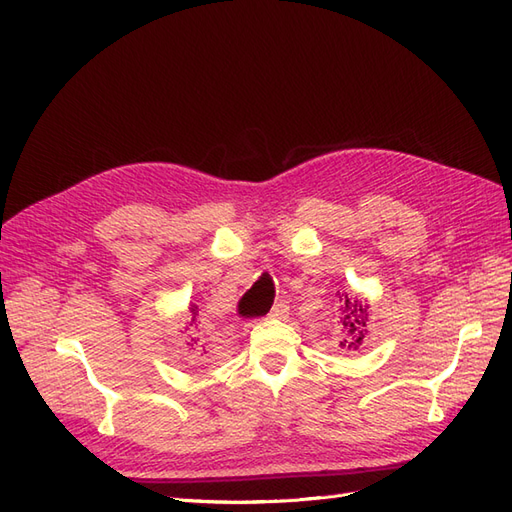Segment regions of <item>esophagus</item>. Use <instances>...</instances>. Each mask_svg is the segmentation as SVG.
<instances>
[{
	"label": "esophagus",
	"mask_w": 512,
	"mask_h": 512,
	"mask_svg": "<svg viewBox=\"0 0 512 512\" xmlns=\"http://www.w3.org/2000/svg\"><path fill=\"white\" fill-rule=\"evenodd\" d=\"M286 314H288V303L280 301V303H275V305H273L269 318H284Z\"/></svg>",
	"instance_id": "esophagus-1"
}]
</instances>
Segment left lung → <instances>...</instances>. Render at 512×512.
<instances>
[{"label": "left lung", "instance_id": "left-lung-1", "mask_svg": "<svg viewBox=\"0 0 512 512\" xmlns=\"http://www.w3.org/2000/svg\"><path fill=\"white\" fill-rule=\"evenodd\" d=\"M342 305H339V320H337V327L339 333H342V342L339 346L348 348V350H359V346L363 344V337L367 333V305L359 299H352L348 294H344Z\"/></svg>", "mask_w": 512, "mask_h": 512}]
</instances>
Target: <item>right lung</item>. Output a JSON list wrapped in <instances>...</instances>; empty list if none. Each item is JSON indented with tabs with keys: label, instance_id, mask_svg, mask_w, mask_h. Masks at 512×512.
<instances>
[{
	"label": "right lung",
	"instance_id": "add662e5",
	"mask_svg": "<svg viewBox=\"0 0 512 512\" xmlns=\"http://www.w3.org/2000/svg\"><path fill=\"white\" fill-rule=\"evenodd\" d=\"M194 318H196V312H194ZM194 318H192V320H194Z\"/></svg>",
	"mask_w": 512,
	"mask_h": 512
}]
</instances>
